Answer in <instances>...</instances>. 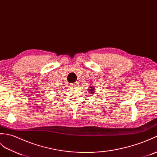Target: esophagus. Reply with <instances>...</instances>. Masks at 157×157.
<instances>
[{
	"label": "esophagus",
	"mask_w": 157,
	"mask_h": 157,
	"mask_svg": "<svg viewBox=\"0 0 157 157\" xmlns=\"http://www.w3.org/2000/svg\"><path fill=\"white\" fill-rule=\"evenodd\" d=\"M71 86H78V82H74V83H72L71 84Z\"/></svg>",
	"instance_id": "1"
}]
</instances>
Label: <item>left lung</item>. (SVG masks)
Returning <instances> with one entry per match:
<instances>
[{"mask_svg":"<svg viewBox=\"0 0 157 157\" xmlns=\"http://www.w3.org/2000/svg\"><path fill=\"white\" fill-rule=\"evenodd\" d=\"M94 86H92L90 85V87H88V91H87V92H88L90 94H92L93 96H94V93H95V92H94Z\"/></svg>","mask_w":157,"mask_h":157,"instance_id":"obj_1","label":"left lung"}]
</instances>
